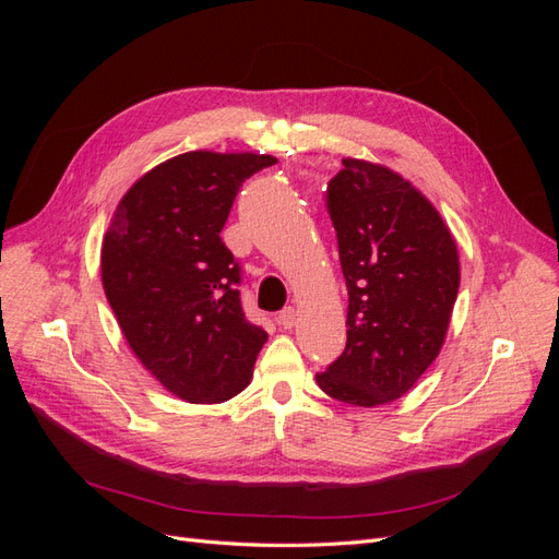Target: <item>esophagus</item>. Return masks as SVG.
Wrapping results in <instances>:
<instances>
[{
	"label": "esophagus",
	"mask_w": 559,
	"mask_h": 559,
	"mask_svg": "<svg viewBox=\"0 0 559 559\" xmlns=\"http://www.w3.org/2000/svg\"><path fill=\"white\" fill-rule=\"evenodd\" d=\"M277 321H280V326H284V329H294L296 321H298L296 308H284V310L277 314Z\"/></svg>",
	"instance_id": "1"
}]
</instances>
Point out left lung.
Here are the masks:
<instances>
[{
	"label": "left lung",
	"instance_id": "left-lung-1",
	"mask_svg": "<svg viewBox=\"0 0 559 559\" xmlns=\"http://www.w3.org/2000/svg\"><path fill=\"white\" fill-rule=\"evenodd\" d=\"M326 207L347 282V345L321 392L361 408L403 396L445 343L460 292L450 228L415 186L384 165L343 158Z\"/></svg>",
	"mask_w": 559,
	"mask_h": 559
}]
</instances>
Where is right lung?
<instances>
[{"mask_svg": "<svg viewBox=\"0 0 559 559\" xmlns=\"http://www.w3.org/2000/svg\"><path fill=\"white\" fill-rule=\"evenodd\" d=\"M277 158L189 151L118 202L103 240V286L130 349L167 392L222 403L249 384L267 341L247 321L240 265L222 228L245 179Z\"/></svg>", "mask_w": 559, "mask_h": 559, "instance_id": "add662e5", "label": "right lung"}]
</instances>
